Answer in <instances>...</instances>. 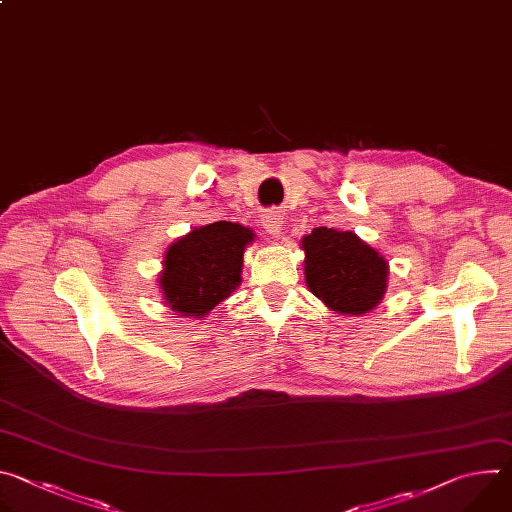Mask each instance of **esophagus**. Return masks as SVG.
<instances>
[{
    "label": "esophagus",
    "mask_w": 512,
    "mask_h": 512,
    "mask_svg": "<svg viewBox=\"0 0 512 512\" xmlns=\"http://www.w3.org/2000/svg\"><path fill=\"white\" fill-rule=\"evenodd\" d=\"M263 227H265V231L271 235V237H281V233H283V227H285V221H283V216L277 212V210H271V212H267L265 216H263Z\"/></svg>",
    "instance_id": "esophagus-1"
}]
</instances>
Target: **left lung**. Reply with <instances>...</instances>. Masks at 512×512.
Instances as JSON below:
<instances>
[{
  "instance_id": "1",
  "label": "left lung",
  "mask_w": 512,
  "mask_h": 512,
  "mask_svg": "<svg viewBox=\"0 0 512 512\" xmlns=\"http://www.w3.org/2000/svg\"><path fill=\"white\" fill-rule=\"evenodd\" d=\"M306 285L340 316L375 310L387 291L389 261L352 231L318 227L300 241Z\"/></svg>"
}]
</instances>
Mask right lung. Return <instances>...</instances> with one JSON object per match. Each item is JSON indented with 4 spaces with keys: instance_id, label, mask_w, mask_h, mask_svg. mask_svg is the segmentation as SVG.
I'll use <instances>...</instances> for the list:
<instances>
[{
    "instance_id": "1",
    "label": "right lung",
    "mask_w": 512,
    "mask_h": 512,
    "mask_svg": "<svg viewBox=\"0 0 512 512\" xmlns=\"http://www.w3.org/2000/svg\"><path fill=\"white\" fill-rule=\"evenodd\" d=\"M253 239L251 229L229 221L194 227L176 239L158 279L166 306L184 318H204L241 285L243 253Z\"/></svg>"
}]
</instances>
